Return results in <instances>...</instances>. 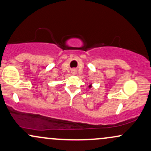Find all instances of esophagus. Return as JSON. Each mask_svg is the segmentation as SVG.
Instances as JSON below:
<instances>
[{"instance_id":"34e87169","label":"esophagus","mask_w":151,"mask_h":151,"mask_svg":"<svg viewBox=\"0 0 151 151\" xmlns=\"http://www.w3.org/2000/svg\"><path fill=\"white\" fill-rule=\"evenodd\" d=\"M76 73H77V70H76V69H73V70H72V74H73V75H75Z\"/></svg>"}]
</instances>
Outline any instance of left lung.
I'll return each instance as SVG.
<instances>
[{"instance_id": "1", "label": "left lung", "mask_w": 151, "mask_h": 151, "mask_svg": "<svg viewBox=\"0 0 151 151\" xmlns=\"http://www.w3.org/2000/svg\"><path fill=\"white\" fill-rule=\"evenodd\" d=\"M88 87H89V89H91V88L92 87V83H91V84H90L88 86Z\"/></svg>"}]
</instances>
